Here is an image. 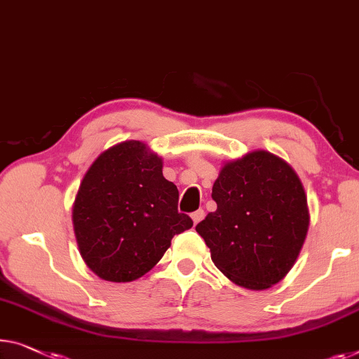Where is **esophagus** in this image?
Here are the masks:
<instances>
[{
    "instance_id": "1",
    "label": "esophagus",
    "mask_w": 359,
    "mask_h": 359,
    "mask_svg": "<svg viewBox=\"0 0 359 359\" xmlns=\"http://www.w3.org/2000/svg\"><path fill=\"white\" fill-rule=\"evenodd\" d=\"M203 217H205V211H203V210H198V211H195V212H191V219H194L195 226H196L198 222L201 221Z\"/></svg>"
}]
</instances>
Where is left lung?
<instances>
[{"mask_svg":"<svg viewBox=\"0 0 359 359\" xmlns=\"http://www.w3.org/2000/svg\"><path fill=\"white\" fill-rule=\"evenodd\" d=\"M217 210L196 226L224 276L264 290L292 269L306 238V195L290 165L253 151L224 165L212 185Z\"/></svg>","mask_w":359,"mask_h":359,"instance_id":"left-lung-1","label":"left lung"}]
</instances>
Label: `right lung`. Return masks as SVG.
I'll list each match as a JSON object with an SVG mask.
<instances>
[{
    "label": "right lung",
    "instance_id": "add662e5",
    "mask_svg": "<svg viewBox=\"0 0 359 359\" xmlns=\"http://www.w3.org/2000/svg\"><path fill=\"white\" fill-rule=\"evenodd\" d=\"M179 190L142 142L106 149L90 165L74 203L80 255L96 276L130 282L156 266L174 235L194 226L177 210Z\"/></svg>",
    "mask_w": 359,
    "mask_h": 359
}]
</instances>
